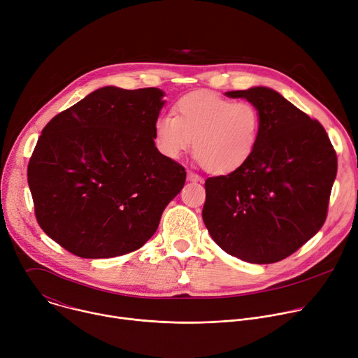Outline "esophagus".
<instances>
[{
	"mask_svg": "<svg viewBox=\"0 0 358 358\" xmlns=\"http://www.w3.org/2000/svg\"><path fill=\"white\" fill-rule=\"evenodd\" d=\"M187 180H190V182H202V178L198 173L189 171L187 172Z\"/></svg>",
	"mask_w": 358,
	"mask_h": 358,
	"instance_id": "esophagus-1",
	"label": "esophagus"
}]
</instances>
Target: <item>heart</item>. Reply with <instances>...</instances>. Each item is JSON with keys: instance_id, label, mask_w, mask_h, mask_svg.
Masks as SVG:
<instances>
[{"instance_id": "1", "label": "heart", "mask_w": 358, "mask_h": 358, "mask_svg": "<svg viewBox=\"0 0 358 358\" xmlns=\"http://www.w3.org/2000/svg\"><path fill=\"white\" fill-rule=\"evenodd\" d=\"M175 117L156 120L159 150L179 157L190 148L201 166L213 175L231 173L254 155L261 134V113L250 101H232L215 93L198 92L179 99Z\"/></svg>"}]
</instances>
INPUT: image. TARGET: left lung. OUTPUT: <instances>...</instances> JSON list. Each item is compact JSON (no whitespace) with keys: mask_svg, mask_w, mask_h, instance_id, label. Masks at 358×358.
<instances>
[{"mask_svg":"<svg viewBox=\"0 0 358 358\" xmlns=\"http://www.w3.org/2000/svg\"><path fill=\"white\" fill-rule=\"evenodd\" d=\"M227 96L259 110V142L243 166L206 179L203 222L227 254L252 264L278 262L324 225L337 153L321 123L275 90Z\"/></svg>","mask_w":358,"mask_h":358,"instance_id":"obj_1","label":"left lung"}]
</instances>
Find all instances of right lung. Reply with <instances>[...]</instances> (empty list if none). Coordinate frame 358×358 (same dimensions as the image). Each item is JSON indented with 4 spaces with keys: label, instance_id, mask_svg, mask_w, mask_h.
Returning a JSON list of instances; mask_svg holds the SVG:
<instances>
[{
    "label": "right lung",
    "instance_id": "add662e5",
    "mask_svg": "<svg viewBox=\"0 0 358 358\" xmlns=\"http://www.w3.org/2000/svg\"><path fill=\"white\" fill-rule=\"evenodd\" d=\"M163 92L107 86L43 129L27 179L41 229L80 258L143 246L185 185L182 164L155 146Z\"/></svg>",
    "mask_w": 358,
    "mask_h": 358
}]
</instances>
